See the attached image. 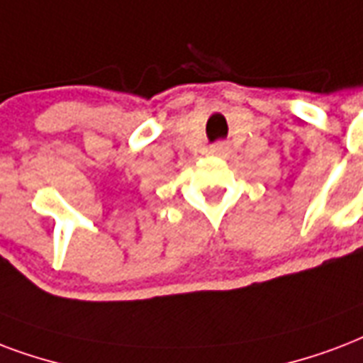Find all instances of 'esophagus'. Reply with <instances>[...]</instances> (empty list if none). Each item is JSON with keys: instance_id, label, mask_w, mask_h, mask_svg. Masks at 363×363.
Here are the masks:
<instances>
[{"instance_id": "obj_1", "label": "esophagus", "mask_w": 363, "mask_h": 363, "mask_svg": "<svg viewBox=\"0 0 363 363\" xmlns=\"http://www.w3.org/2000/svg\"><path fill=\"white\" fill-rule=\"evenodd\" d=\"M226 152H228V146L226 145H215L211 148V154H215V156H225Z\"/></svg>"}]
</instances>
